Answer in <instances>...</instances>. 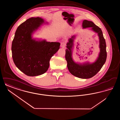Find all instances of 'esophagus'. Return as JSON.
Masks as SVG:
<instances>
[{
  "instance_id": "esophagus-1",
  "label": "esophagus",
  "mask_w": 120,
  "mask_h": 120,
  "mask_svg": "<svg viewBox=\"0 0 120 120\" xmlns=\"http://www.w3.org/2000/svg\"><path fill=\"white\" fill-rule=\"evenodd\" d=\"M66 45V43L65 42H63L62 43H61V46L62 48H64L65 47V46Z\"/></svg>"
}]
</instances>
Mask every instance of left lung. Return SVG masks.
<instances>
[{"label":"left lung","mask_w":120,"mask_h":120,"mask_svg":"<svg viewBox=\"0 0 120 120\" xmlns=\"http://www.w3.org/2000/svg\"><path fill=\"white\" fill-rule=\"evenodd\" d=\"M83 28H92L94 31L97 33L99 39L100 52L95 62L90 63L89 62L83 64L75 63L72 57V49L74 45V40L75 36H72L68 40L67 44L65 58L68 63L67 66L70 72L75 76L81 79H89L94 76L102 68L107 58L106 44L103 36L101 29L91 21L84 20L83 21Z\"/></svg>","instance_id":"left-lung-1"}]
</instances>
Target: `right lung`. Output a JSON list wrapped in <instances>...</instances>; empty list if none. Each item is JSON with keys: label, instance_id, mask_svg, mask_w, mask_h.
<instances>
[{"label": "right lung", "instance_id": "add662e5", "mask_svg": "<svg viewBox=\"0 0 120 120\" xmlns=\"http://www.w3.org/2000/svg\"><path fill=\"white\" fill-rule=\"evenodd\" d=\"M45 23L40 17L29 18L17 27L12 40L13 62L18 68L28 76H37L46 72L51 58L60 48L59 42L32 39V34Z\"/></svg>", "mask_w": 120, "mask_h": 120}]
</instances>
